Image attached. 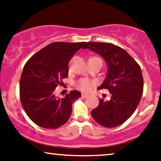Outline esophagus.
<instances>
[{
	"mask_svg": "<svg viewBox=\"0 0 161 161\" xmlns=\"http://www.w3.org/2000/svg\"><path fill=\"white\" fill-rule=\"evenodd\" d=\"M88 97V95L86 94V93H82V98H87V97Z\"/></svg>",
	"mask_w": 161,
	"mask_h": 161,
	"instance_id": "1",
	"label": "esophagus"
}]
</instances>
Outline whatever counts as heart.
Returning <instances> with one entry per match:
<instances>
[{"label":"heart","mask_w":161,"mask_h":161,"mask_svg":"<svg viewBox=\"0 0 161 161\" xmlns=\"http://www.w3.org/2000/svg\"><path fill=\"white\" fill-rule=\"evenodd\" d=\"M91 85H92V83H91V81H89L88 79H80V80L78 81V82L76 83L77 87L83 91H90V89L91 88Z\"/></svg>","instance_id":"b5f03b06"}]
</instances>
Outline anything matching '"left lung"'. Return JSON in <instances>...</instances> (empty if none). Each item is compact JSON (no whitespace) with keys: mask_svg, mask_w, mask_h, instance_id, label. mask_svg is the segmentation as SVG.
<instances>
[{"mask_svg":"<svg viewBox=\"0 0 161 161\" xmlns=\"http://www.w3.org/2000/svg\"><path fill=\"white\" fill-rule=\"evenodd\" d=\"M86 48L100 55L106 62V77L98 88L107 89L111 94L109 100L99 99V105L91 111V116L102 126L117 127L133 114L141 99V68L124 49L113 44L87 42L83 47Z\"/></svg>","mask_w":161,"mask_h":161,"instance_id":"1","label":"left lung"}]
</instances>
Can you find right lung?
<instances>
[{
	"label": "right lung",
	"instance_id": "right-lung-1",
	"mask_svg": "<svg viewBox=\"0 0 161 161\" xmlns=\"http://www.w3.org/2000/svg\"><path fill=\"white\" fill-rule=\"evenodd\" d=\"M85 43L53 42L26 62L20 79V99L26 114L36 125L54 129L68 122L73 103L81 93L71 91L59 99L54 92L68 76L71 58Z\"/></svg>",
	"mask_w": 161,
	"mask_h": 161
}]
</instances>
